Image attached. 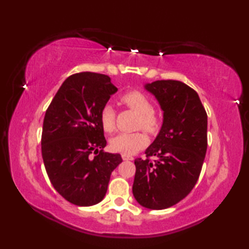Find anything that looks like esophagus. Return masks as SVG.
Listing matches in <instances>:
<instances>
[{
    "label": "esophagus",
    "instance_id": "34e87169",
    "mask_svg": "<svg viewBox=\"0 0 249 249\" xmlns=\"http://www.w3.org/2000/svg\"><path fill=\"white\" fill-rule=\"evenodd\" d=\"M122 158H123V160H133V159H134V158L132 157V156H129V155H125V154L122 155Z\"/></svg>",
    "mask_w": 249,
    "mask_h": 249
}]
</instances>
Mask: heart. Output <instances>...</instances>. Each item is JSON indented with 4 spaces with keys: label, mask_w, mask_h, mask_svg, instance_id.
Segmentation results:
<instances>
[{
    "label": "heart",
    "mask_w": 249,
    "mask_h": 249,
    "mask_svg": "<svg viewBox=\"0 0 249 249\" xmlns=\"http://www.w3.org/2000/svg\"><path fill=\"white\" fill-rule=\"evenodd\" d=\"M122 102L138 114L137 127L155 133L159 127V119L153 111V104L140 91H128L121 96ZM100 121L105 132H112L115 126V111L112 104H104L100 112ZM148 138L144 133H121L109 140V147L116 153L132 155L147 145Z\"/></svg>",
    "instance_id": "1"
}]
</instances>
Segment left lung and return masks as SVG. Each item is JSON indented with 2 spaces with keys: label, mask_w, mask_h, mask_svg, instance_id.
I'll return each mask as SVG.
<instances>
[{
  "label": "left lung",
  "mask_w": 249,
  "mask_h": 249,
  "mask_svg": "<svg viewBox=\"0 0 249 249\" xmlns=\"http://www.w3.org/2000/svg\"><path fill=\"white\" fill-rule=\"evenodd\" d=\"M162 109V125L146 149L135 159L133 195L144 208L163 210L184 199L195 187L208 147V115L196 92L176 80L146 83ZM156 155L153 163L148 159Z\"/></svg>",
  "instance_id": "left-lung-1"
}]
</instances>
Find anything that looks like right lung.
<instances>
[{"label":"right lung","mask_w":249,"mask_h":249,"mask_svg":"<svg viewBox=\"0 0 249 249\" xmlns=\"http://www.w3.org/2000/svg\"><path fill=\"white\" fill-rule=\"evenodd\" d=\"M115 92L108 75L75 73L65 80L46 111L41 134L46 172L59 195L74 205L102 201L112 171L123 161L120 154L103 151L100 112Z\"/></svg>","instance_id":"right-lung-1"}]
</instances>
